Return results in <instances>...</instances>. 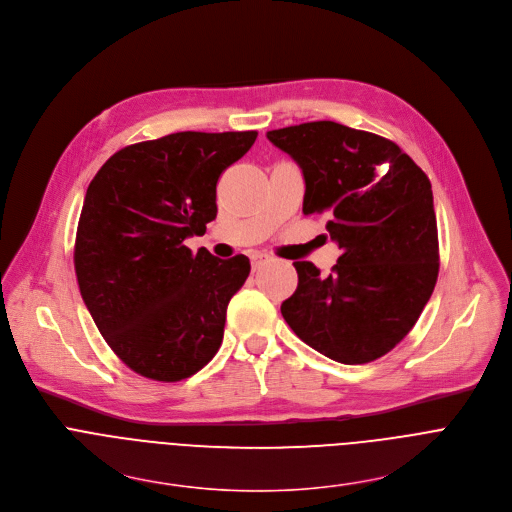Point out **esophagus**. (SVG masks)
Segmentation results:
<instances>
[{"label":"esophagus","mask_w":512,"mask_h":512,"mask_svg":"<svg viewBox=\"0 0 512 512\" xmlns=\"http://www.w3.org/2000/svg\"><path fill=\"white\" fill-rule=\"evenodd\" d=\"M269 257L267 255H261V253H253L251 255V267H253V271H257L265 261H267Z\"/></svg>","instance_id":"34e87169"}]
</instances>
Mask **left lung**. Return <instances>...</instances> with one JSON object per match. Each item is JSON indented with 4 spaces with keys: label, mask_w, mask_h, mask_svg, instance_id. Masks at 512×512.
I'll return each instance as SVG.
<instances>
[{
    "label": "left lung",
    "mask_w": 512,
    "mask_h": 512,
    "mask_svg": "<svg viewBox=\"0 0 512 512\" xmlns=\"http://www.w3.org/2000/svg\"><path fill=\"white\" fill-rule=\"evenodd\" d=\"M305 179L303 213H329L342 249L327 277L295 261L299 283L281 303L295 335L339 364L394 350L418 321L438 279L432 185L402 148L331 120L269 130Z\"/></svg>",
    "instance_id": "left-lung-1"
}]
</instances>
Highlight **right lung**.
Returning <instances> with one entry per match:
<instances>
[{"label": "right lung", "instance_id": "obj_1", "mask_svg": "<svg viewBox=\"0 0 512 512\" xmlns=\"http://www.w3.org/2000/svg\"><path fill=\"white\" fill-rule=\"evenodd\" d=\"M257 132H175L124 146L92 179L74 267L82 299L112 352L136 374L179 382L221 348L245 255L193 253L185 239L217 217V181Z\"/></svg>", "mask_w": 512, "mask_h": 512}]
</instances>
